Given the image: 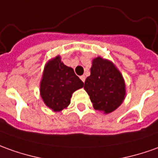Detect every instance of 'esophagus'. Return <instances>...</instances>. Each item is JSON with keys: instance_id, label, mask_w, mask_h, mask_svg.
I'll list each match as a JSON object with an SVG mask.
<instances>
[{"instance_id": "34e87169", "label": "esophagus", "mask_w": 158, "mask_h": 158, "mask_svg": "<svg viewBox=\"0 0 158 158\" xmlns=\"http://www.w3.org/2000/svg\"><path fill=\"white\" fill-rule=\"evenodd\" d=\"M80 78H81V81H83V82L85 81V79H86L85 76H81V77H80Z\"/></svg>"}]
</instances>
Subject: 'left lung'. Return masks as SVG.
Returning <instances> with one entry per match:
<instances>
[{"instance_id":"1","label":"left lung","mask_w":158,"mask_h":158,"mask_svg":"<svg viewBox=\"0 0 158 158\" xmlns=\"http://www.w3.org/2000/svg\"><path fill=\"white\" fill-rule=\"evenodd\" d=\"M84 89L94 108L104 114L117 109L126 97V84L121 73L111 61L101 56L93 59Z\"/></svg>"}]
</instances>
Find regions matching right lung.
<instances>
[{
    "instance_id": "obj_1",
    "label": "right lung",
    "mask_w": 158,
    "mask_h": 158,
    "mask_svg": "<svg viewBox=\"0 0 158 158\" xmlns=\"http://www.w3.org/2000/svg\"><path fill=\"white\" fill-rule=\"evenodd\" d=\"M82 87L83 82L74 69L64 64L60 56H56L44 67L40 82V94L49 108L60 112L69 105L72 94Z\"/></svg>"
}]
</instances>
